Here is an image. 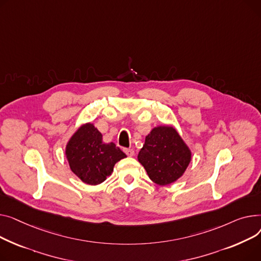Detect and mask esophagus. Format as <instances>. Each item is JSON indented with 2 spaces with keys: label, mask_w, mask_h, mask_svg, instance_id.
Masks as SVG:
<instances>
[{
  "label": "esophagus",
  "mask_w": 261,
  "mask_h": 261,
  "mask_svg": "<svg viewBox=\"0 0 261 261\" xmlns=\"http://www.w3.org/2000/svg\"><path fill=\"white\" fill-rule=\"evenodd\" d=\"M124 152L128 157H133L135 155V150L133 148H124Z\"/></svg>",
  "instance_id": "1"
}]
</instances>
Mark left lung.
<instances>
[{
  "mask_svg": "<svg viewBox=\"0 0 261 261\" xmlns=\"http://www.w3.org/2000/svg\"><path fill=\"white\" fill-rule=\"evenodd\" d=\"M138 160L150 180L167 186L185 173L191 161V151L175 128L158 126L146 136Z\"/></svg>",
  "mask_w": 261,
  "mask_h": 261,
  "instance_id": "left-lung-1",
  "label": "left lung"
}]
</instances>
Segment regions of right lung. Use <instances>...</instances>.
<instances>
[{"label":"right lung","mask_w":261,"mask_h":261,"mask_svg":"<svg viewBox=\"0 0 261 261\" xmlns=\"http://www.w3.org/2000/svg\"><path fill=\"white\" fill-rule=\"evenodd\" d=\"M70 170L83 182L97 186L109 177L114 165L126 157L115 143H103L102 134L90 123L81 126L66 146Z\"/></svg>","instance_id":"right-lung-1"}]
</instances>
